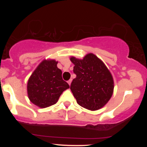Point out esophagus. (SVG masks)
Listing matches in <instances>:
<instances>
[{
	"label": "esophagus",
	"instance_id": "34e87169",
	"mask_svg": "<svg viewBox=\"0 0 147 147\" xmlns=\"http://www.w3.org/2000/svg\"><path fill=\"white\" fill-rule=\"evenodd\" d=\"M71 82H72V79H70V80L68 81V84H69V85H70V84H71Z\"/></svg>",
	"mask_w": 147,
	"mask_h": 147
}]
</instances>
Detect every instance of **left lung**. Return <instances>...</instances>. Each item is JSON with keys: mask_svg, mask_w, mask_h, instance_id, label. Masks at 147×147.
Returning <instances> with one entry per match:
<instances>
[{"mask_svg": "<svg viewBox=\"0 0 147 147\" xmlns=\"http://www.w3.org/2000/svg\"><path fill=\"white\" fill-rule=\"evenodd\" d=\"M75 65L70 90L77 104L90 111L102 109L113 93L114 81L111 72L100 59L92 53L82 59L70 57Z\"/></svg>", "mask_w": 147, "mask_h": 147, "instance_id": "8db88e82", "label": "left lung"}]
</instances>
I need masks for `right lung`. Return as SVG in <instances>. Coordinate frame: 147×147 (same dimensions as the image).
I'll return each mask as SVG.
<instances>
[{
  "mask_svg": "<svg viewBox=\"0 0 147 147\" xmlns=\"http://www.w3.org/2000/svg\"><path fill=\"white\" fill-rule=\"evenodd\" d=\"M57 63L55 59L42 61L28 79V98L41 109L56 104L62 92L70 88L62 79V72L57 68Z\"/></svg>",
  "mask_w": 147,
  "mask_h": 147,
  "instance_id": "add662e5",
  "label": "right lung"
}]
</instances>
